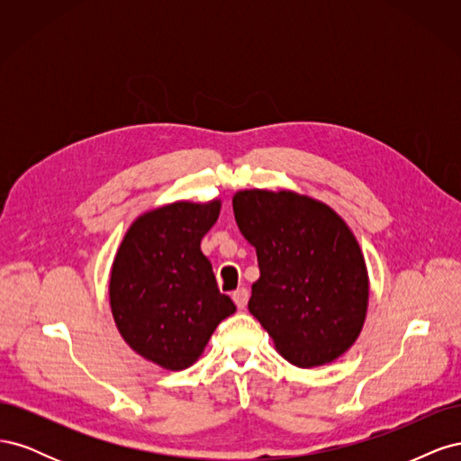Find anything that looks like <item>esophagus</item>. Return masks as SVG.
I'll use <instances>...</instances> for the list:
<instances>
[{"instance_id":"obj_1","label":"esophagus","mask_w":461,"mask_h":461,"mask_svg":"<svg viewBox=\"0 0 461 461\" xmlns=\"http://www.w3.org/2000/svg\"><path fill=\"white\" fill-rule=\"evenodd\" d=\"M248 298H249V292H248L246 288H239V290L232 292V300H234L236 308H239V310H244V308H246Z\"/></svg>"}]
</instances>
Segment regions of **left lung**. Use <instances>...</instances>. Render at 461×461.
Segmentation results:
<instances>
[{
	"label": "left lung",
	"mask_w": 461,
	"mask_h": 461,
	"mask_svg": "<svg viewBox=\"0 0 461 461\" xmlns=\"http://www.w3.org/2000/svg\"><path fill=\"white\" fill-rule=\"evenodd\" d=\"M232 209L259 265L249 313L290 364H330L354 344L367 312L356 236L329 205L286 190L236 192Z\"/></svg>",
	"instance_id": "1"
}]
</instances>
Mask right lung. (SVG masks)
I'll return each mask as SVG.
<instances>
[{
	"label": "right lung",
	"mask_w": 461,
	"mask_h": 461,
	"mask_svg": "<svg viewBox=\"0 0 461 461\" xmlns=\"http://www.w3.org/2000/svg\"><path fill=\"white\" fill-rule=\"evenodd\" d=\"M219 209V200L153 209L132 222L115 256L109 300L117 329L134 352L165 369L192 366L236 312L200 249Z\"/></svg>",
	"instance_id": "1"
}]
</instances>
